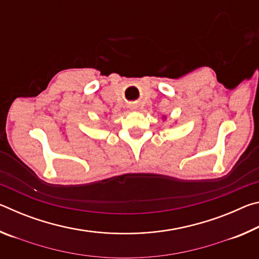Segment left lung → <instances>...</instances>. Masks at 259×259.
Returning <instances> with one entry per match:
<instances>
[{
  "label": "left lung",
  "mask_w": 259,
  "mask_h": 259,
  "mask_svg": "<svg viewBox=\"0 0 259 259\" xmlns=\"http://www.w3.org/2000/svg\"><path fill=\"white\" fill-rule=\"evenodd\" d=\"M163 119H164V120H165V116H163Z\"/></svg>",
  "instance_id": "obj_1"
}]
</instances>
